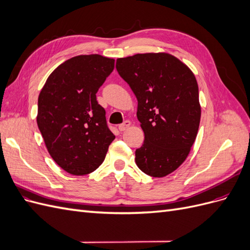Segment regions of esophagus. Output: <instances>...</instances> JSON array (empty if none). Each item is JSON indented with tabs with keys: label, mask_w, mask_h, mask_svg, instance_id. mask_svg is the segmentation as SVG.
<instances>
[{
	"label": "esophagus",
	"mask_w": 250,
	"mask_h": 250,
	"mask_svg": "<svg viewBox=\"0 0 250 250\" xmlns=\"http://www.w3.org/2000/svg\"><path fill=\"white\" fill-rule=\"evenodd\" d=\"M130 125H131L130 121H125L124 123H122V124H120V125H119V130H120V131H124V130H126V129H127V128H129V127H130Z\"/></svg>",
	"instance_id": "34e87169"
}]
</instances>
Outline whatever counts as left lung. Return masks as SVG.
I'll list each match as a JSON object with an SVG mask.
<instances>
[{"instance_id": "obj_1", "label": "left lung", "mask_w": 250, "mask_h": 250, "mask_svg": "<svg viewBox=\"0 0 250 250\" xmlns=\"http://www.w3.org/2000/svg\"><path fill=\"white\" fill-rule=\"evenodd\" d=\"M116 67L137 97L145 134L135 163L147 175L167 176L186 161L198 132L201 108L194 74L168 53L118 58Z\"/></svg>"}]
</instances>
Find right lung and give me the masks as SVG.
Segmentation results:
<instances>
[{
    "label": "right lung",
    "mask_w": 250,
    "mask_h": 250,
    "mask_svg": "<svg viewBox=\"0 0 250 250\" xmlns=\"http://www.w3.org/2000/svg\"><path fill=\"white\" fill-rule=\"evenodd\" d=\"M115 59L79 55L58 65L39 96L37 126L53 160L73 175L94 172L115 140L96 94Z\"/></svg>",
    "instance_id": "obj_1"
}]
</instances>
